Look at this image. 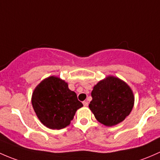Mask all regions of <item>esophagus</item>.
<instances>
[{"instance_id": "esophagus-1", "label": "esophagus", "mask_w": 160, "mask_h": 160, "mask_svg": "<svg viewBox=\"0 0 160 160\" xmlns=\"http://www.w3.org/2000/svg\"><path fill=\"white\" fill-rule=\"evenodd\" d=\"M82 103H83L84 106H85V107H87L88 105V102H87V101H84Z\"/></svg>"}]
</instances>
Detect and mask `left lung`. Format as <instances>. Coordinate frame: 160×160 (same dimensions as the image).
Listing matches in <instances>:
<instances>
[{
  "label": "left lung",
  "instance_id": "left-lung-1",
  "mask_svg": "<svg viewBox=\"0 0 160 160\" xmlns=\"http://www.w3.org/2000/svg\"><path fill=\"white\" fill-rule=\"evenodd\" d=\"M92 97L88 107L95 118L105 126L122 122L134 105V94L129 85L112 75L99 81L93 87Z\"/></svg>",
  "mask_w": 160,
  "mask_h": 160
}]
</instances>
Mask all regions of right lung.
I'll return each instance as SVG.
<instances>
[{
  "label": "right lung",
  "instance_id": "obj_1",
  "mask_svg": "<svg viewBox=\"0 0 160 160\" xmlns=\"http://www.w3.org/2000/svg\"><path fill=\"white\" fill-rule=\"evenodd\" d=\"M31 103L41 122L51 129H62L70 125L78 108L83 106L65 80L50 76L34 88Z\"/></svg>",
  "mask_w": 160,
  "mask_h": 160
}]
</instances>
